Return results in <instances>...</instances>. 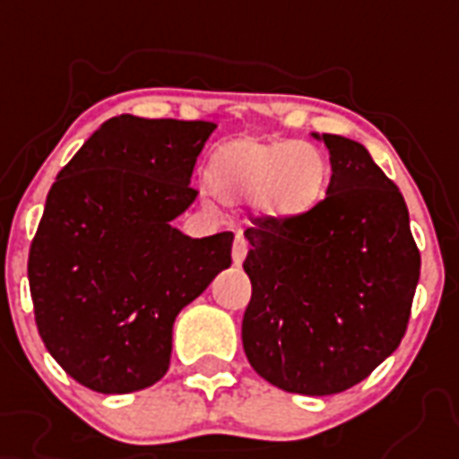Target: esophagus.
<instances>
[{
	"label": "esophagus",
	"mask_w": 459,
	"mask_h": 459,
	"mask_svg": "<svg viewBox=\"0 0 459 459\" xmlns=\"http://www.w3.org/2000/svg\"><path fill=\"white\" fill-rule=\"evenodd\" d=\"M230 255H233V264L240 266L245 262V257H247V240H245L240 233L236 236V240H233V250H230Z\"/></svg>",
	"instance_id": "1"
}]
</instances>
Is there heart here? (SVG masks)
Masks as SVG:
<instances>
[{
  "label": "heart",
  "mask_w": 459,
  "mask_h": 459,
  "mask_svg": "<svg viewBox=\"0 0 459 459\" xmlns=\"http://www.w3.org/2000/svg\"><path fill=\"white\" fill-rule=\"evenodd\" d=\"M326 176L319 147L295 140L240 138L219 147L209 161V183L223 202L255 197L259 214L273 221L312 212L324 197Z\"/></svg>",
  "instance_id": "heart-1"
}]
</instances>
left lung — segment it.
Returning a JSON list of instances; mask_svg holds the SVG:
<instances>
[{
  "label": "left lung",
  "instance_id": "obj_1",
  "mask_svg": "<svg viewBox=\"0 0 459 459\" xmlns=\"http://www.w3.org/2000/svg\"><path fill=\"white\" fill-rule=\"evenodd\" d=\"M312 135L331 159L326 197L300 219H257L245 230L252 298L243 348L269 384L333 395L395 352L421 259L405 200L367 147Z\"/></svg>",
  "mask_w": 459,
  "mask_h": 459
}]
</instances>
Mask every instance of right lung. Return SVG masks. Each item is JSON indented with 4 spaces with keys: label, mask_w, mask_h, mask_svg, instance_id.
Returning <instances> with one entry per match:
<instances>
[{
    "label": "right lung",
    "mask_w": 459,
    "mask_h": 459,
    "mask_svg": "<svg viewBox=\"0 0 459 459\" xmlns=\"http://www.w3.org/2000/svg\"><path fill=\"white\" fill-rule=\"evenodd\" d=\"M216 124L104 121L47 195L28 257L38 331L49 355L90 391L157 384L173 321L230 266L233 233L173 229L197 197L195 161Z\"/></svg>",
    "instance_id": "right-lung-1"
}]
</instances>
